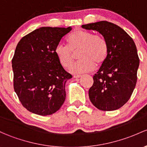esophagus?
<instances>
[{
  "mask_svg": "<svg viewBox=\"0 0 147 147\" xmlns=\"http://www.w3.org/2000/svg\"><path fill=\"white\" fill-rule=\"evenodd\" d=\"M74 78H80V77H81V76H80V75H77V76H74Z\"/></svg>",
  "mask_w": 147,
  "mask_h": 147,
  "instance_id": "esophagus-1",
  "label": "esophagus"
}]
</instances>
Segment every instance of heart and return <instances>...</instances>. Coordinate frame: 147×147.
<instances>
[{"label":"heart","mask_w":147,"mask_h":147,"mask_svg":"<svg viewBox=\"0 0 147 147\" xmlns=\"http://www.w3.org/2000/svg\"><path fill=\"white\" fill-rule=\"evenodd\" d=\"M69 46L59 43L55 53L59 63L64 67H69L74 60V53L78 52L80 59L69 69L74 74H84L92 71L96 65H100L107 58L108 45L105 39L87 31H76L68 38Z\"/></svg>","instance_id":"b5f03b06"}]
</instances>
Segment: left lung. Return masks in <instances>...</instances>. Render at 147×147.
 <instances>
[{
	"instance_id": "1",
	"label": "left lung",
	"mask_w": 147,
	"mask_h": 147,
	"mask_svg": "<svg viewBox=\"0 0 147 147\" xmlns=\"http://www.w3.org/2000/svg\"><path fill=\"white\" fill-rule=\"evenodd\" d=\"M97 31L108 45V54L93 76L89 97L102 111H114L123 107L132 95L140 65L135 42L122 28L107 21L82 25Z\"/></svg>"
}]
</instances>
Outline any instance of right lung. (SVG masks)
I'll list each match as a JSON object with an SVG mask.
<instances>
[{
    "label": "right lung",
    "instance_id": "right-lung-1",
    "mask_svg": "<svg viewBox=\"0 0 147 147\" xmlns=\"http://www.w3.org/2000/svg\"><path fill=\"white\" fill-rule=\"evenodd\" d=\"M71 26L40 27L24 36L12 60L14 89L24 107L40 116L57 111L66 99L65 84L72 78L55 53Z\"/></svg>",
    "mask_w": 147,
    "mask_h": 147
}]
</instances>
